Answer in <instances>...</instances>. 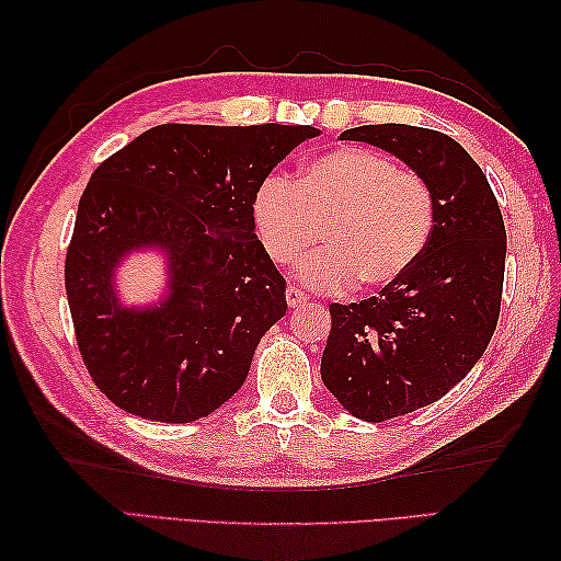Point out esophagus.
Here are the masks:
<instances>
[{"label": "esophagus", "instance_id": "34e87169", "mask_svg": "<svg viewBox=\"0 0 561 561\" xmlns=\"http://www.w3.org/2000/svg\"><path fill=\"white\" fill-rule=\"evenodd\" d=\"M308 301V294H304L299 287H287V304L291 308L296 306H304Z\"/></svg>", "mask_w": 561, "mask_h": 561}]
</instances>
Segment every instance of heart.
<instances>
[{"instance_id":"1","label":"heart","mask_w":561,"mask_h":561,"mask_svg":"<svg viewBox=\"0 0 561 561\" xmlns=\"http://www.w3.org/2000/svg\"><path fill=\"white\" fill-rule=\"evenodd\" d=\"M253 217L267 255L291 265L318 238L323 248L299 265L320 291L359 284L390 287L424 255L434 231V195L414 171L362 147H342L306 163L296 185L272 175L260 185Z\"/></svg>"}]
</instances>
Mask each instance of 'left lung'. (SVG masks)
<instances>
[{
	"mask_svg": "<svg viewBox=\"0 0 561 561\" xmlns=\"http://www.w3.org/2000/svg\"><path fill=\"white\" fill-rule=\"evenodd\" d=\"M390 151L434 195L424 255L359 304H330L320 362L325 388L364 422H386L444 398L478 364L502 308L506 229L486 175L456 139L412 125L340 135Z\"/></svg>",
	"mask_w": 561,
	"mask_h": 561,
	"instance_id": "1",
	"label": "left lung"
}]
</instances>
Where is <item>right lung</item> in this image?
<instances>
[{"mask_svg": "<svg viewBox=\"0 0 561 561\" xmlns=\"http://www.w3.org/2000/svg\"><path fill=\"white\" fill-rule=\"evenodd\" d=\"M311 125H159L105 159L79 199L65 287L93 383L153 422L202 420L243 386L287 282L255 236L253 202ZM170 253V299L123 309L112 270L135 247Z\"/></svg>", "mask_w": 561, "mask_h": 561, "instance_id": "right-lung-1", "label": "right lung"}]
</instances>
